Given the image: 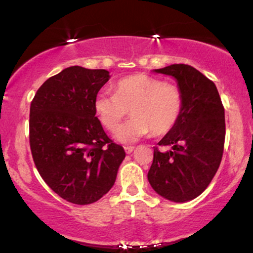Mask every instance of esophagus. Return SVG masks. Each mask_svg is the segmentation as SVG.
Instances as JSON below:
<instances>
[{"label": "esophagus", "mask_w": 253, "mask_h": 253, "mask_svg": "<svg viewBox=\"0 0 253 253\" xmlns=\"http://www.w3.org/2000/svg\"><path fill=\"white\" fill-rule=\"evenodd\" d=\"M124 149L126 153H130V152H133V150H134V146H125Z\"/></svg>", "instance_id": "obj_1"}]
</instances>
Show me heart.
I'll return each mask as SVG.
<instances>
[{
  "mask_svg": "<svg viewBox=\"0 0 253 253\" xmlns=\"http://www.w3.org/2000/svg\"><path fill=\"white\" fill-rule=\"evenodd\" d=\"M182 106L178 86L145 74L121 78L115 83L114 94L100 92L94 100L98 120L110 132L131 109L133 117L115 133L117 140L124 144L135 143L151 132L167 134L178 121Z\"/></svg>",
  "mask_w": 253,
  "mask_h": 253,
  "instance_id": "heart-1",
  "label": "heart"
}]
</instances>
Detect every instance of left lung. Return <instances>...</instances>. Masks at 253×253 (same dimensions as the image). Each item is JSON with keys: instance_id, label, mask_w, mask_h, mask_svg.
Masks as SVG:
<instances>
[{"instance_id": "obj_1", "label": "left lung", "mask_w": 253, "mask_h": 253, "mask_svg": "<svg viewBox=\"0 0 253 253\" xmlns=\"http://www.w3.org/2000/svg\"><path fill=\"white\" fill-rule=\"evenodd\" d=\"M176 78L183 106L178 121L153 147L147 178L157 194L185 202L205 191L221 163L225 145V109L213 81L185 64L155 70Z\"/></svg>"}]
</instances>
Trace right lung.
<instances>
[{"label":"right lung","instance_id":"right-lung-1","mask_svg":"<svg viewBox=\"0 0 253 253\" xmlns=\"http://www.w3.org/2000/svg\"><path fill=\"white\" fill-rule=\"evenodd\" d=\"M108 80L103 69L70 66L45 81L31 102L34 164L46 184L75 205L106 195L126 156L95 115L94 100Z\"/></svg>","mask_w":253,"mask_h":253}]
</instances>
